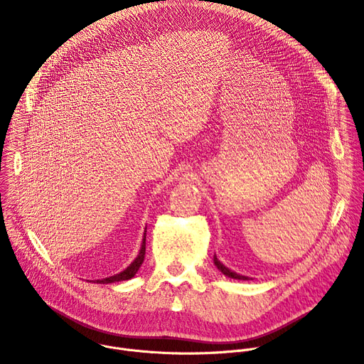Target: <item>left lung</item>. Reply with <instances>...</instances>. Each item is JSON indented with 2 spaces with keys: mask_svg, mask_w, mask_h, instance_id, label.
I'll use <instances>...</instances> for the list:
<instances>
[{
  "mask_svg": "<svg viewBox=\"0 0 364 364\" xmlns=\"http://www.w3.org/2000/svg\"><path fill=\"white\" fill-rule=\"evenodd\" d=\"M213 261H215V265H216V268L222 272V274H225L226 277H229V278H233V279H242V281H247L249 278L247 277H243V275H239V274H236V272H233V271H230L229 268H226L219 259H218V256L215 255V257H213Z\"/></svg>",
  "mask_w": 364,
  "mask_h": 364,
  "instance_id": "1",
  "label": "left lung"
}]
</instances>
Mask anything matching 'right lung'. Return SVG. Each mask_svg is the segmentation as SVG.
Instances as JSON below:
<instances>
[{
  "mask_svg": "<svg viewBox=\"0 0 364 364\" xmlns=\"http://www.w3.org/2000/svg\"><path fill=\"white\" fill-rule=\"evenodd\" d=\"M146 232V230H145ZM144 257H145V233H144V239H142V245H141V249H139V253L138 256L135 257V261L127 268L124 269L122 272L114 275V277H109V278H103V279H97L96 282L97 284H112V282H119V281H128L131 279L139 269V267L142 265L144 262Z\"/></svg>",
  "mask_w": 364,
  "mask_h": 364,
  "instance_id": "right-lung-1",
  "label": "right lung"
}]
</instances>
